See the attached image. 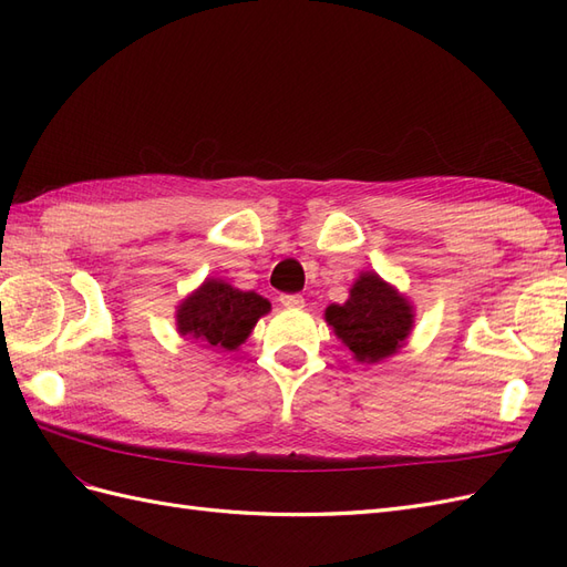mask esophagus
Returning a JSON list of instances; mask_svg holds the SVG:
<instances>
[{"instance_id": "1", "label": "esophagus", "mask_w": 567, "mask_h": 567, "mask_svg": "<svg viewBox=\"0 0 567 567\" xmlns=\"http://www.w3.org/2000/svg\"><path fill=\"white\" fill-rule=\"evenodd\" d=\"M279 302L284 305V307H288V310H300V307H305V298L302 296H298V293H284V296H279Z\"/></svg>"}]
</instances>
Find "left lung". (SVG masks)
<instances>
[{
	"mask_svg": "<svg viewBox=\"0 0 567 567\" xmlns=\"http://www.w3.org/2000/svg\"><path fill=\"white\" fill-rule=\"evenodd\" d=\"M323 317L357 362L375 364L404 346L414 326V307L379 274L364 271L352 284L350 298L326 307Z\"/></svg>",
	"mask_w": 567,
	"mask_h": 567,
	"instance_id": "1",
	"label": "left lung"
}]
</instances>
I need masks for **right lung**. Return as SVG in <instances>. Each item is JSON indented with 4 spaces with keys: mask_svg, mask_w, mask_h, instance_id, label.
Instances as JSON below:
<instances>
[{
    "mask_svg": "<svg viewBox=\"0 0 567 567\" xmlns=\"http://www.w3.org/2000/svg\"><path fill=\"white\" fill-rule=\"evenodd\" d=\"M269 310V300L252 290H238L221 279H205L179 302L177 331L184 338L200 340L205 348L236 350Z\"/></svg>",
    "mask_w": 567,
    "mask_h": 567,
    "instance_id": "obj_1",
    "label": "right lung"
}]
</instances>
